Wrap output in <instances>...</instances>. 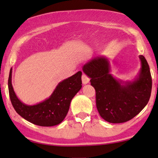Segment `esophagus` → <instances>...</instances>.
<instances>
[{
    "mask_svg": "<svg viewBox=\"0 0 158 158\" xmlns=\"http://www.w3.org/2000/svg\"><path fill=\"white\" fill-rule=\"evenodd\" d=\"M81 79H82L83 84H84V85L87 84L88 83H89V81H90L89 78L86 75H85V74H83L82 77H81Z\"/></svg>",
    "mask_w": 158,
    "mask_h": 158,
    "instance_id": "34e87169",
    "label": "esophagus"
}]
</instances>
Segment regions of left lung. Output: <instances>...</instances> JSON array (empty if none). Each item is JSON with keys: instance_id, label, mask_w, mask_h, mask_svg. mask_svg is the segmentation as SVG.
<instances>
[{"instance_id": "1", "label": "left lung", "mask_w": 158, "mask_h": 158, "mask_svg": "<svg viewBox=\"0 0 158 158\" xmlns=\"http://www.w3.org/2000/svg\"><path fill=\"white\" fill-rule=\"evenodd\" d=\"M141 68L132 80L118 79L111 73V64L106 56L93 58L82 67L90 79L96 93V106L100 116L111 123L130 121L148 104L152 79L145 57L139 56Z\"/></svg>"}]
</instances>
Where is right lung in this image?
<instances>
[{
	"label": "right lung",
	"mask_w": 158,
	"mask_h": 158,
	"mask_svg": "<svg viewBox=\"0 0 158 158\" xmlns=\"http://www.w3.org/2000/svg\"><path fill=\"white\" fill-rule=\"evenodd\" d=\"M12 69L8 79L9 94L13 107L26 121L43 127L60 124L68 114L73 98L82 87L81 71L58 83L49 98L33 105L21 102L16 95L12 84Z\"/></svg>",
	"instance_id": "add662e5"
}]
</instances>
